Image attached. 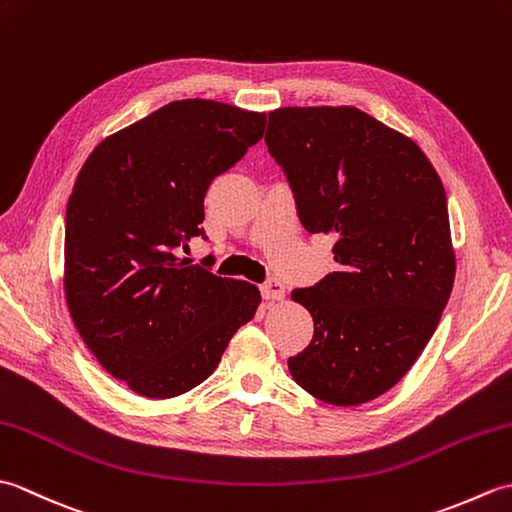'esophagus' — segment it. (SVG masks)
<instances>
[{"mask_svg":"<svg viewBox=\"0 0 512 512\" xmlns=\"http://www.w3.org/2000/svg\"><path fill=\"white\" fill-rule=\"evenodd\" d=\"M262 295L268 301H281V299L286 297V288H284V284H281V281L270 279V281H266V284L262 286Z\"/></svg>","mask_w":512,"mask_h":512,"instance_id":"obj_1","label":"esophagus"}]
</instances>
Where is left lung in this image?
<instances>
[{"mask_svg":"<svg viewBox=\"0 0 512 512\" xmlns=\"http://www.w3.org/2000/svg\"><path fill=\"white\" fill-rule=\"evenodd\" d=\"M266 145L339 270L292 290L314 336L288 369L328 405L385 394L418 361L455 279L447 193L424 151L350 105L268 112Z\"/></svg>","mask_w":512,"mask_h":512,"instance_id":"obj_1","label":"left lung"}]
</instances>
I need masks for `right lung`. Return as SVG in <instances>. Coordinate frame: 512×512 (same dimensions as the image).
I'll return each instance as SVG.
<instances>
[{"label":"right lung","instance_id":"add662e5","mask_svg":"<svg viewBox=\"0 0 512 512\" xmlns=\"http://www.w3.org/2000/svg\"><path fill=\"white\" fill-rule=\"evenodd\" d=\"M266 114L187 99L107 136L65 209L63 290L83 343L138 396L187 394L255 317L259 288L191 266L204 195L264 136Z\"/></svg>","mask_w":512,"mask_h":512}]
</instances>
